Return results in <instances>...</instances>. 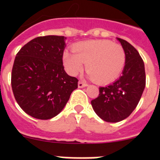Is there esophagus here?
Instances as JSON below:
<instances>
[{"instance_id": "esophagus-1", "label": "esophagus", "mask_w": 160, "mask_h": 160, "mask_svg": "<svg viewBox=\"0 0 160 160\" xmlns=\"http://www.w3.org/2000/svg\"><path fill=\"white\" fill-rule=\"evenodd\" d=\"M78 86H79V88L85 87V83L80 80V81H79V83H78Z\"/></svg>"}]
</instances>
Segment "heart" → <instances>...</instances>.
Returning <instances> with one entry per match:
<instances>
[{
    "mask_svg": "<svg viewBox=\"0 0 160 160\" xmlns=\"http://www.w3.org/2000/svg\"><path fill=\"white\" fill-rule=\"evenodd\" d=\"M81 46H90V43L83 44ZM102 60L97 65H90L89 67V75L93 80H112L117 75L119 70V61L116 54L109 46L102 47Z\"/></svg>",
    "mask_w": 160,
    "mask_h": 160,
    "instance_id": "1",
    "label": "heart"
}]
</instances>
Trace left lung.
<instances>
[{
    "label": "left lung",
    "mask_w": 160,
    "mask_h": 160,
    "mask_svg": "<svg viewBox=\"0 0 160 160\" xmlns=\"http://www.w3.org/2000/svg\"><path fill=\"white\" fill-rule=\"evenodd\" d=\"M66 37L40 36L20 50L14 61L11 87L16 102L29 115L50 119L62 111L78 80L63 66Z\"/></svg>",
    "instance_id": "1"
}]
</instances>
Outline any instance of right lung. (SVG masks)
Wrapping results in <instances>:
<instances>
[{
	"mask_svg": "<svg viewBox=\"0 0 160 160\" xmlns=\"http://www.w3.org/2000/svg\"><path fill=\"white\" fill-rule=\"evenodd\" d=\"M125 55L122 75L114 82L100 88V94L91 100L98 116L106 122L116 123L126 119L136 108L145 87L144 61L134 46L117 39Z\"/></svg>",
	"mask_w": 160,
	"mask_h": 160,
	"instance_id": "add662e5",
	"label": "right lung"
}]
</instances>
